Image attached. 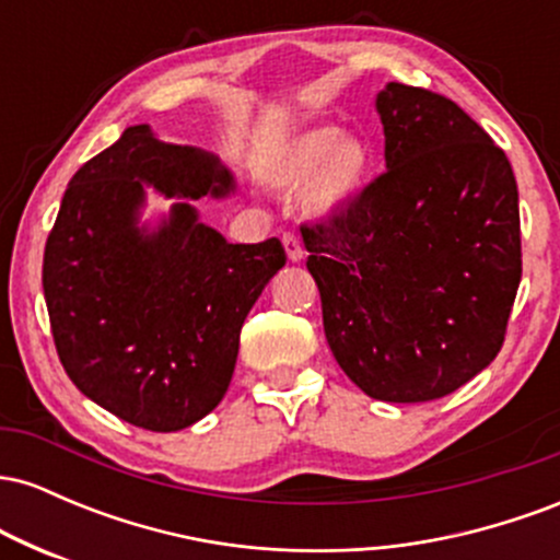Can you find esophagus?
<instances>
[{
	"mask_svg": "<svg viewBox=\"0 0 560 560\" xmlns=\"http://www.w3.org/2000/svg\"><path fill=\"white\" fill-rule=\"evenodd\" d=\"M284 249H287V258L292 260V262H300L302 258H305V249H302V244H300V240L294 234H284Z\"/></svg>",
	"mask_w": 560,
	"mask_h": 560,
	"instance_id": "1",
	"label": "esophagus"
}]
</instances>
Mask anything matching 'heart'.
I'll use <instances>...</instances> for the list:
<instances>
[{"label":"heart","mask_w":560,"mask_h":560,"mask_svg":"<svg viewBox=\"0 0 560 560\" xmlns=\"http://www.w3.org/2000/svg\"><path fill=\"white\" fill-rule=\"evenodd\" d=\"M374 176V152L339 126H311L281 141L268 158L266 178L279 191L305 190L313 215L329 218L350 208Z\"/></svg>","instance_id":"b5f03b06"}]
</instances>
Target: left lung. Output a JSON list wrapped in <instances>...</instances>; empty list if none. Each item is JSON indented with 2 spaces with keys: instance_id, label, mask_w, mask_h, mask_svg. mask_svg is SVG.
<instances>
[{
  "instance_id": "8db88e82",
  "label": "left lung",
  "mask_w": 560,
  "mask_h": 560,
  "mask_svg": "<svg viewBox=\"0 0 560 560\" xmlns=\"http://www.w3.org/2000/svg\"><path fill=\"white\" fill-rule=\"evenodd\" d=\"M387 171L302 226L339 369L384 402H427L494 361L522 281L518 189L505 152L447 96L376 94Z\"/></svg>"
}]
</instances>
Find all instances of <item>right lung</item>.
<instances>
[{"mask_svg":"<svg viewBox=\"0 0 560 560\" xmlns=\"http://www.w3.org/2000/svg\"><path fill=\"white\" fill-rule=\"evenodd\" d=\"M178 196L140 223L145 186ZM210 152L160 141L147 124L70 178L44 247V300L70 382L113 416L178 432L226 395L249 307L287 262L281 242L231 244L189 199L226 197Z\"/></svg>","mask_w":560,"mask_h":560,"instance_id":"right-lung-1","label":"right lung"}]
</instances>
